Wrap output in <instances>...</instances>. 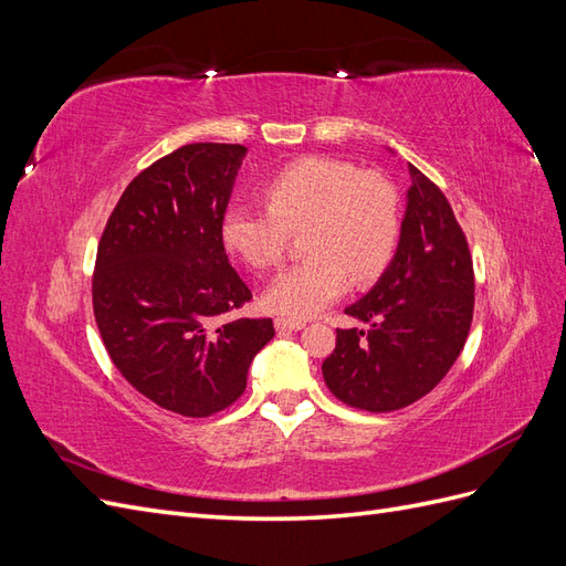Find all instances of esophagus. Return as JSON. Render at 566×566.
Listing matches in <instances>:
<instances>
[{
	"label": "esophagus",
	"instance_id": "34e87169",
	"mask_svg": "<svg viewBox=\"0 0 566 566\" xmlns=\"http://www.w3.org/2000/svg\"><path fill=\"white\" fill-rule=\"evenodd\" d=\"M304 321H300V318H285V316H279L276 318V331L279 333H283V331H302L304 328Z\"/></svg>",
	"mask_w": 566,
	"mask_h": 566
}]
</instances>
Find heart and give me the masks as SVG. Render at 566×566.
Here are the masks:
<instances>
[{
    "mask_svg": "<svg viewBox=\"0 0 566 566\" xmlns=\"http://www.w3.org/2000/svg\"><path fill=\"white\" fill-rule=\"evenodd\" d=\"M269 208L233 205L221 219L227 250L254 269L281 266L290 235L304 233L310 260L283 271L266 290L271 312L310 318L349 285L378 279L399 243L401 200L382 172L349 160L306 156L264 184Z\"/></svg>",
    "mask_w": 566,
    "mask_h": 566,
    "instance_id": "heart-1",
    "label": "heart"
}]
</instances>
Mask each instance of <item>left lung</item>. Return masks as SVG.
<instances>
[{"mask_svg": "<svg viewBox=\"0 0 566 566\" xmlns=\"http://www.w3.org/2000/svg\"><path fill=\"white\" fill-rule=\"evenodd\" d=\"M410 188L391 264L345 314L368 328H337L323 380L352 408L389 413L422 399L465 347L474 312V269L441 188L408 165Z\"/></svg>", "mask_w": 566, "mask_h": 566, "instance_id": "1", "label": "left lung"}]
</instances>
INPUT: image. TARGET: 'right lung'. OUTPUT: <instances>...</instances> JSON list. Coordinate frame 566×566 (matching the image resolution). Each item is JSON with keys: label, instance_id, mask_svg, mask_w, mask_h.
I'll use <instances>...</instances> for the list:
<instances>
[{"label": "right lung", "instance_id": "1", "mask_svg": "<svg viewBox=\"0 0 566 566\" xmlns=\"http://www.w3.org/2000/svg\"><path fill=\"white\" fill-rule=\"evenodd\" d=\"M248 148L188 144L136 175L96 250L92 302L123 378L186 418L229 408L271 318H231L252 300L229 264L221 219Z\"/></svg>", "mask_w": 566, "mask_h": 566}]
</instances>
